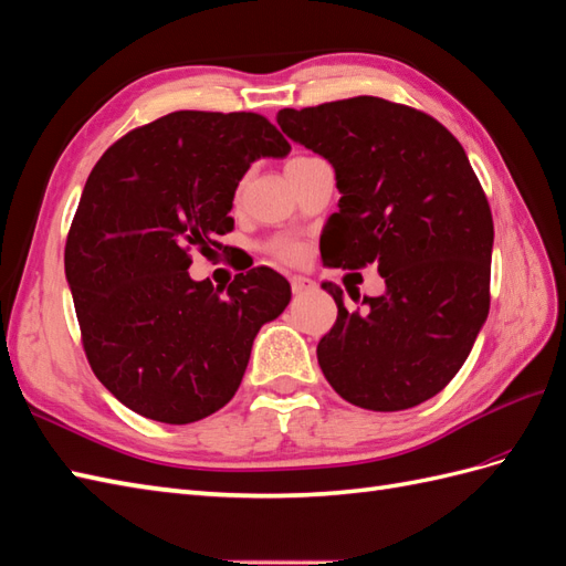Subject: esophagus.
<instances>
[{"label": "esophagus", "instance_id": "1", "mask_svg": "<svg viewBox=\"0 0 566 566\" xmlns=\"http://www.w3.org/2000/svg\"><path fill=\"white\" fill-rule=\"evenodd\" d=\"M291 287H293L295 295H302L307 291H314V281L305 279V275H291Z\"/></svg>", "mask_w": 566, "mask_h": 566}]
</instances>
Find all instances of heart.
<instances>
[{
    "instance_id": "heart-1",
    "label": "heart",
    "mask_w": 566,
    "mask_h": 566,
    "mask_svg": "<svg viewBox=\"0 0 566 566\" xmlns=\"http://www.w3.org/2000/svg\"><path fill=\"white\" fill-rule=\"evenodd\" d=\"M273 254L279 256V259H283V261H297L300 259V250H297L295 244H291V242L273 244Z\"/></svg>"
}]
</instances>
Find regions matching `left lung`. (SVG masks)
Instances as JSON below:
<instances>
[{"label":"left lung","instance_id":"1","mask_svg":"<svg viewBox=\"0 0 566 566\" xmlns=\"http://www.w3.org/2000/svg\"><path fill=\"white\" fill-rule=\"evenodd\" d=\"M275 119L336 170L324 264H377L387 283L360 310L322 283L338 307L316 346L326 381L367 410L427 401L461 369L490 312L494 226L463 146L434 117L375 95L285 107Z\"/></svg>","mask_w":566,"mask_h":566}]
</instances>
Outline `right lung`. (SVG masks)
I'll use <instances>...</instances> for the list:
<instances>
[{
    "mask_svg": "<svg viewBox=\"0 0 566 566\" xmlns=\"http://www.w3.org/2000/svg\"><path fill=\"white\" fill-rule=\"evenodd\" d=\"M291 144L256 113L179 109L122 136L91 170L64 247L95 377L144 418L187 424L235 396L259 328L291 302L269 266L213 287L189 252L220 250L235 189Z\"/></svg>",
    "mask_w": 566,
    "mask_h": 566,
    "instance_id": "right-lung-1",
    "label": "right lung"
}]
</instances>
